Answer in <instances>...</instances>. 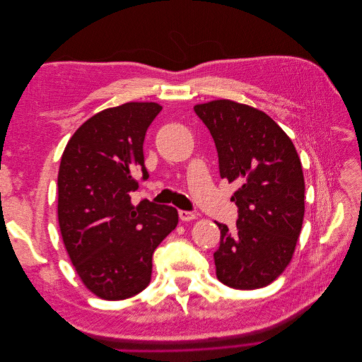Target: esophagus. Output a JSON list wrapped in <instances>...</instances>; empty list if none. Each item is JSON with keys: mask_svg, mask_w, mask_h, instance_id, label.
<instances>
[{"mask_svg": "<svg viewBox=\"0 0 362 362\" xmlns=\"http://www.w3.org/2000/svg\"><path fill=\"white\" fill-rule=\"evenodd\" d=\"M178 214H180V218H181L182 222H190V221H194V218L198 217L194 213H192V211H184V210H180Z\"/></svg>", "mask_w": 362, "mask_h": 362, "instance_id": "1", "label": "esophagus"}]
</instances>
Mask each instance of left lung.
<instances>
[{
	"label": "left lung",
	"mask_w": 362,
	"mask_h": 362,
	"mask_svg": "<svg viewBox=\"0 0 362 362\" xmlns=\"http://www.w3.org/2000/svg\"><path fill=\"white\" fill-rule=\"evenodd\" d=\"M214 139L221 177L240 187L237 229L223 223L217 279L237 290L269 286L293 258L305 214V181L291 139L264 112L231 100L196 104Z\"/></svg>",
	"instance_id": "1"
}]
</instances>
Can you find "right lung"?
<instances>
[{
  "mask_svg": "<svg viewBox=\"0 0 362 362\" xmlns=\"http://www.w3.org/2000/svg\"><path fill=\"white\" fill-rule=\"evenodd\" d=\"M157 103H127L93 115L63 151L59 226L84 287L104 300H124L151 282L152 254L178 225L177 208L144 199L131 204L148 178L144 140L161 112Z\"/></svg>",
  "mask_w": 362,
  "mask_h": 362,
  "instance_id": "add662e5",
  "label": "right lung"
}]
</instances>
